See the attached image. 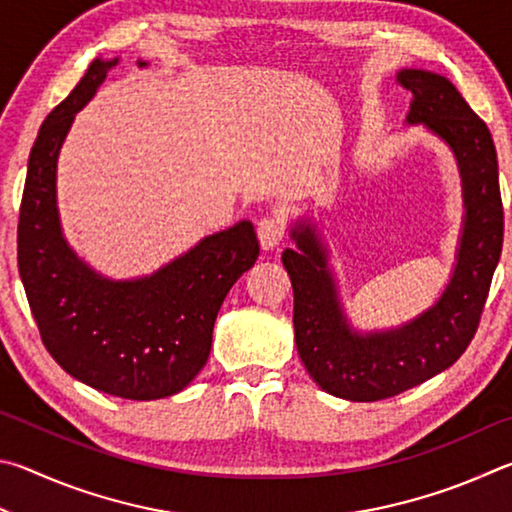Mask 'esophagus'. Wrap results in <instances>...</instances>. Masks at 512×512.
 Wrapping results in <instances>:
<instances>
[{"instance_id":"34e87169","label":"esophagus","mask_w":512,"mask_h":512,"mask_svg":"<svg viewBox=\"0 0 512 512\" xmlns=\"http://www.w3.org/2000/svg\"><path fill=\"white\" fill-rule=\"evenodd\" d=\"M258 240H261V247L263 249H276L281 245V240L285 236V227H283V220L281 218H263L258 222Z\"/></svg>"}]
</instances>
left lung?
Listing matches in <instances>:
<instances>
[{
  "label": "left lung",
  "instance_id": "obj_1",
  "mask_svg": "<svg viewBox=\"0 0 512 512\" xmlns=\"http://www.w3.org/2000/svg\"><path fill=\"white\" fill-rule=\"evenodd\" d=\"M398 80L411 92L405 123L423 125L441 139L461 175L463 227L441 297L400 326L357 330L315 222H294L290 238L297 247L281 256L294 290V342L301 362L321 389L351 402L393 398L459 360L477 333L504 242L497 150L488 125L445 76L400 69Z\"/></svg>",
  "mask_w": 512,
  "mask_h": 512
}]
</instances>
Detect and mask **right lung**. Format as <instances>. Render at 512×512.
Returning <instances> with one entry per match:
<instances>
[{
  "instance_id": "add662e5",
  "label": "right lung",
  "mask_w": 512,
  "mask_h": 512,
  "mask_svg": "<svg viewBox=\"0 0 512 512\" xmlns=\"http://www.w3.org/2000/svg\"><path fill=\"white\" fill-rule=\"evenodd\" d=\"M119 58H96L44 119L35 139L17 224V267L40 337L62 369L128 400L179 393L209 360L224 297L258 258L254 224L240 220L137 279H107L62 233L56 173L76 114ZM148 62L139 60V67Z\"/></svg>"
}]
</instances>
